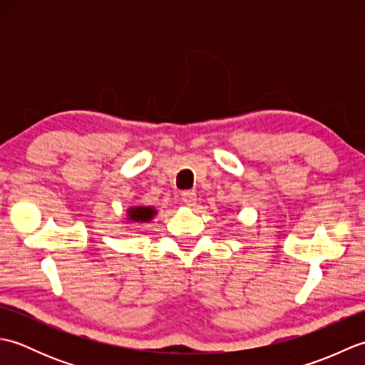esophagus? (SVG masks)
<instances>
[{
	"label": "esophagus",
	"instance_id": "obj_1",
	"mask_svg": "<svg viewBox=\"0 0 365 365\" xmlns=\"http://www.w3.org/2000/svg\"><path fill=\"white\" fill-rule=\"evenodd\" d=\"M182 199H183V202L187 204V205H195L196 200H197V196H196L195 191H183L182 192Z\"/></svg>",
	"mask_w": 365,
	"mask_h": 365
}]
</instances>
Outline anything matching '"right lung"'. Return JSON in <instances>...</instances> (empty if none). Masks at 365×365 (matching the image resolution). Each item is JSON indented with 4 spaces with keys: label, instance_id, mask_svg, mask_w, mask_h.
<instances>
[{
    "label": "right lung",
    "instance_id": "1",
    "mask_svg": "<svg viewBox=\"0 0 365 365\" xmlns=\"http://www.w3.org/2000/svg\"><path fill=\"white\" fill-rule=\"evenodd\" d=\"M155 215H157V210H153L152 207H131L128 210V218L136 222L150 221Z\"/></svg>",
    "mask_w": 365,
    "mask_h": 365
}]
</instances>
